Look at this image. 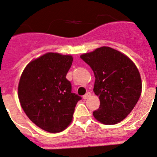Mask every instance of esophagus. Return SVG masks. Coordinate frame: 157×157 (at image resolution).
Returning a JSON list of instances; mask_svg holds the SVG:
<instances>
[{
	"mask_svg": "<svg viewBox=\"0 0 157 157\" xmlns=\"http://www.w3.org/2000/svg\"><path fill=\"white\" fill-rule=\"evenodd\" d=\"M90 96H91V93H90V92H87V93H86V94L83 96V99H84V100H86V99H88Z\"/></svg>",
	"mask_w": 157,
	"mask_h": 157,
	"instance_id": "esophagus-1",
	"label": "esophagus"
}]
</instances>
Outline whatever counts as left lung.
<instances>
[{"mask_svg":"<svg viewBox=\"0 0 157 157\" xmlns=\"http://www.w3.org/2000/svg\"><path fill=\"white\" fill-rule=\"evenodd\" d=\"M94 72L93 92L100 105L93 112L104 124H114L125 118L142 93V80L136 64L127 56L108 47L80 56Z\"/></svg>","mask_w":157,"mask_h":157,"instance_id":"obj_1","label":"left lung"}]
</instances>
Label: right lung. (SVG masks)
<instances>
[{
	"instance_id": "right-lung-1",
	"label": "right lung",
	"mask_w": 157,
	"mask_h": 157,
	"mask_svg": "<svg viewBox=\"0 0 157 157\" xmlns=\"http://www.w3.org/2000/svg\"><path fill=\"white\" fill-rule=\"evenodd\" d=\"M73 57L47 53L24 69L18 87L21 108L39 128L51 133L64 131L72 121L81 96L71 93L66 78Z\"/></svg>"
}]
</instances>
